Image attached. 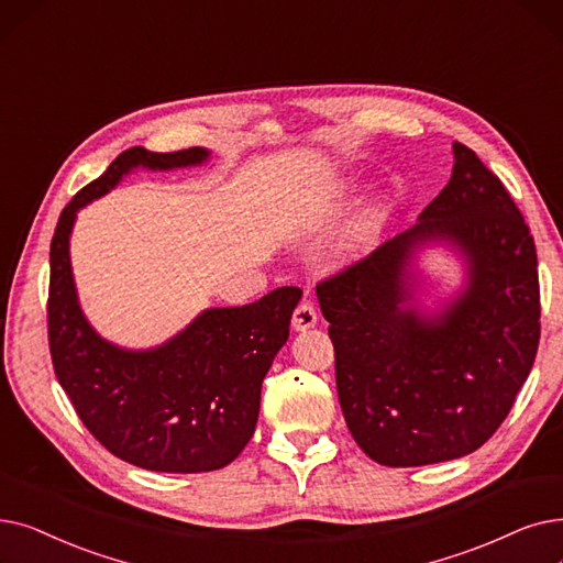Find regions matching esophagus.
<instances>
[{
  "mask_svg": "<svg viewBox=\"0 0 563 563\" xmlns=\"http://www.w3.org/2000/svg\"><path fill=\"white\" fill-rule=\"evenodd\" d=\"M317 310L310 301H301L295 310V314H291V327H295V331H306V329H312L317 324Z\"/></svg>",
  "mask_w": 563,
  "mask_h": 563,
  "instance_id": "34e87169",
  "label": "esophagus"
}]
</instances>
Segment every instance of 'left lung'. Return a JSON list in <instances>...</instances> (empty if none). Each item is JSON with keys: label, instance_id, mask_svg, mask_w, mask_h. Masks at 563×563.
<instances>
[{"label": "left lung", "instance_id": "obj_1", "mask_svg": "<svg viewBox=\"0 0 563 563\" xmlns=\"http://www.w3.org/2000/svg\"><path fill=\"white\" fill-rule=\"evenodd\" d=\"M453 175L419 223L322 283L338 400L363 453L421 467L481 449L508 417L539 350L533 236L497 175L453 142ZM449 240L468 283L444 308L416 306L410 262Z\"/></svg>", "mask_w": 563, "mask_h": 563}]
</instances>
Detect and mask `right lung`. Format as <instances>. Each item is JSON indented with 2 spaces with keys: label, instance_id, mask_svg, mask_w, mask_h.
<instances>
[{
  "label": "right lung",
  "instance_id": "right-lung-1",
  "mask_svg": "<svg viewBox=\"0 0 563 563\" xmlns=\"http://www.w3.org/2000/svg\"><path fill=\"white\" fill-rule=\"evenodd\" d=\"M207 158L202 146L173 154L126 150L66 205L51 243L47 342L55 375L87 430L112 455L150 472L221 470L251 442L262 379L289 338L301 289L278 287L249 306L209 308L154 350H124L87 322L68 241L78 211L131 169L190 167Z\"/></svg>",
  "mask_w": 563,
  "mask_h": 563
}]
</instances>
